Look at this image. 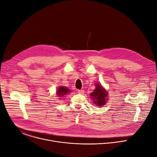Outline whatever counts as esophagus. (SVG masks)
I'll list each match as a JSON object with an SVG mask.
<instances>
[{
  "instance_id": "obj_1",
  "label": "esophagus",
  "mask_w": 157,
  "mask_h": 157,
  "mask_svg": "<svg viewBox=\"0 0 157 157\" xmlns=\"http://www.w3.org/2000/svg\"><path fill=\"white\" fill-rule=\"evenodd\" d=\"M84 90H78V93H79V94H83L84 93Z\"/></svg>"
}]
</instances>
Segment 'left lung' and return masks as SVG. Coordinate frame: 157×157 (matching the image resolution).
I'll return each mask as SVG.
<instances>
[{
  "instance_id": "8db88e82",
  "label": "left lung",
  "mask_w": 157,
  "mask_h": 157,
  "mask_svg": "<svg viewBox=\"0 0 157 157\" xmlns=\"http://www.w3.org/2000/svg\"><path fill=\"white\" fill-rule=\"evenodd\" d=\"M95 86V89L90 93L91 98H92L93 103L97 105V106H103L108 100V93L100 83H97Z\"/></svg>"
}]
</instances>
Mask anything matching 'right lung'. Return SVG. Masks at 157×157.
Segmentation results:
<instances>
[{
    "label": "right lung",
    "mask_w": 157,
    "mask_h": 157,
    "mask_svg": "<svg viewBox=\"0 0 157 157\" xmlns=\"http://www.w3.org/2000/svg\"><path fill=\"white\" fill-rule=\"evenodd\" d=\"M71 91L68 88L63 86H60L56 91V94L57 95L58 97H62L64 95H68L69 93H70Z\"/></svg>",
    "instance_id": "1"
}]
</instances>
